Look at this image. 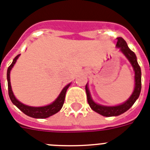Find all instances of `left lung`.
Returning a JSON list of instances; mask_svg holds the SVG:
<instances>
[{
  "label": "left lung",
  "mask_w": 150,
  "mask_h": 150,
  "mask_svg": "<svg viewBox=\"0 0 150 150\" xmlns=\"http://www.w3.org/2000/svg\"><path fill=\"white\" fill-rule=\"evenodd\" d=\"M117 46L120 48V51L125 55V56L128 59L129 62L131 63L133 66L134 71H135V88L133 91V94L130 96L125 103L118 105V106L114 107H106L100 105L96 103H94L93 100L91 98L90 92H89L88 86H85V91L87 94V99H88V103L89 106L94 111L101 114L104 117H113V116H118L121 114H124L129 108L133 106V104L135 103L137 99L139 98L140 91H141V69L139 67V64L137 62V56L135 53L132 50H129L127 44L125 40L122 37H118L117 38Z\"/></svg>",
  "instance_id": "8db88e82"
}]
</instances>
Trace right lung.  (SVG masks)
<instances>
[{
  "label": "right lung",
  "instance_id": "add662e5",
  "mask_svg": "<svg viewBox=\"0 0 150 150\" xmlns=\"http://www.w3.org/2000/svg\"><path fill=\"white\" fill-rule=\"evenodd\" d=\"M19 56H20V54L17 55V56L13 59V62L11 63V65H10L8 67V69H7V85H8V94L9 97H10V98H11L12 103H13L14 105H16L23 113H24L25 114H26V115L29 116V117H31L33 118L43 119V118H47L49 117H50V116L56 114L57 112H59L61 110V108L63 106L64 101H65V93H66L67 89L69 88L70 84L66 85V86L62 89V91L61 93H60L59 96L58 97L57 99H56L53 103H52L50 105H47V106L44 107H39V108H35V107H30L22 104V103L20 102L18 100H17L16 98L14 97V95H13V91H12V89H11V79H10V72H11V69L13 68V65H14L15 62H17V59H18Z\"/></svg>",
  "mask_w": 150,
  "mask_h": 150
}]
</instances>
